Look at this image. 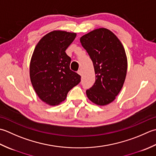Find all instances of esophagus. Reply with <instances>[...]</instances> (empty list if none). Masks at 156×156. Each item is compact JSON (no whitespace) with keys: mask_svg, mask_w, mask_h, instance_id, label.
<instances>
[{"mask_svg":"<svg viewBox=\"0 0 156 156\" xmlns=\"http://www.w3.org/2000/svg\"><path fill=\"white\" fill-rule=\"evenodd\" d=\"M77 73L81 76V75H82V71H81V70H79V71H77Z\"/></svg>","mask_w":156,"mask_h":156,"instance_id":"1","label":"esophagus"}]
</instances>
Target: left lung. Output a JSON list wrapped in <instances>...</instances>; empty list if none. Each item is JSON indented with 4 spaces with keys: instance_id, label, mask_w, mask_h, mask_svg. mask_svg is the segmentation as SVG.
<instances>
[{
    "instance_id": "1",
    "label": "left lung",
    "mask_w": 156,
    "mask_h": 156,
    "mask_svg": "<svg viewBox=\"0 0 156 156\" xmlns=\"http://www.w3.org/2000/svg\"><path fill=\"white\" fill-rule=\"evenodd\" d=\"M93 62L96 81L86 91L92 102L104 106L112 102L119 94L125 80L127 59L122 43L106 28H100L80 38Z\"/></svg>"
}]
</instances>
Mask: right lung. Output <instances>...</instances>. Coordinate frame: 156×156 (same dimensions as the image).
Returning <instances> with one entry per match:
<instances>
[{
    "mask_svg": "<svg viewBox=\"0 0 156 156\" xmlns=\"http://www.w3.org/2000/svg\"><path fill=\"white\" fill-rule=\"evenodd\" d=\"M75 37V33L51 31L39 41L31 56V84L40 99L51 106L64 101L81 81V76L70 69L71 59L65 52Z\"/></svg>",
    "mask_w": 156,
    "mask_h": 156,
    "instance_id": "right-lung-1",
    "label": "right lung"
}]
</instances>
